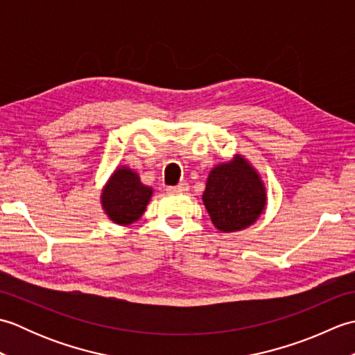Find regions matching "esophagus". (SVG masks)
<instances>
[{
    "instance_id": "34e87169",
    "label": "esophagus",
    "mask_w": 355,
    "mask_h": 355,
    "mask_svg": "<svg viewBox=\"0 0 355 355\" xmlns=\"http://www.w3.org/2000/svg\"><path fill=\"white\" fill-rule=\"evenodd\" d=\"M187 191H189V184L187 183H180L178 186H173V187H168V192L171 193H186Z\"/></svg>"
}]
</instances>
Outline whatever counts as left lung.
I'll use <instances>...</instances> for the list:
<instances>
[{"label": "left lung", "instance_id": "obj_1", "mask_svg": "<svg viewBox=\"0 0 355 355\" xmlns=\"http://www.w3.org/2000/svg\"><path fill=\"white\" fill-rule=\"evenodd\" d=\"M202 202L218 230L239 232L252 225L266 209V186L253 166L236 154L210 171Z\"/></svg>", "mask_w": 355, "mask_h": 355}]
</instances>
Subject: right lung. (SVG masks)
Returning <instances> with one entry per match:
<instances>
[{
    "label": "right lung",
    "instance_id": "add662e5",
    "mask_svg": "<svg viewBox=\"0 0 355 355\" xmlns=\"http://www.w3.org/2000/svg\"><path fill=\"white\" fill-rule=\"evenodd\" d=\"M150 197L153 187L143 184L137 172L119 166L103 187L101 202L111 221L130 225L145 212Z\"/></svg>",
    "mask_w": 355,
    "mask_h": 355
}]
</instances>
